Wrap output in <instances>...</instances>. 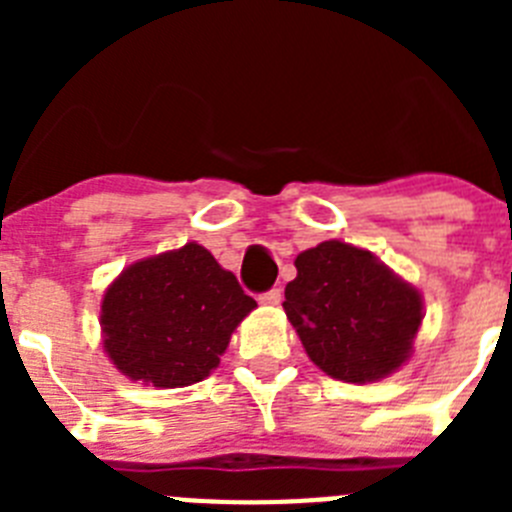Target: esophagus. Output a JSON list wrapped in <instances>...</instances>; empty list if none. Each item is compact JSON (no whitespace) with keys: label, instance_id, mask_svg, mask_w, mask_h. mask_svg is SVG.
<instances>
[{"label":"esophagus","instance_id":"obj_1","mask_svg":"<svg viewBox=\"0 0 512 512\" xmlns=\"http://www.w3.org/2000/svg\"><path fill=\"white\" fill-rule=\"evenodd\" d=\"M259 302L261 305H269V307L279 305V302H282V289H269V292H264V295L259 297Z\"/></svg>","mask_w":512,"mask_h":512}]
</instances>
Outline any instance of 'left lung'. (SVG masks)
<instances>
[{"mask_svg": "<svg viewBox=\"0 0 512 512\" xmlns=\"http://www.w3.org/2000/svg\"><path fill=\"white\" fill-rule=\"evenodd\" d=\"M284 312L312 364L341 382L390 377L413 354L423 297L372 251L325 241L295 259Z\"/></svg>", "mask_w": 512, "mask_h": 512, "instance_id": "1", "label": "left lung"}]
</instances>
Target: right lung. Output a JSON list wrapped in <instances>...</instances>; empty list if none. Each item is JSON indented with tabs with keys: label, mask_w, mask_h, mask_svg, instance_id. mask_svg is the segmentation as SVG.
Wrapping results in <instances>:
<instances>
[{
	"label": "right lung",
	"mask_w": 512,
	"mask_h": 512,
	"mask_svg": "<svg viewBox=\"0 0 512 512\" xmlns=\"http://www.w3.org/2000/svg\"><path fill=\"white\" fill-rule=\"evenodd\" d=\"M256 300L200 243L140 259L102 297L104 351L133 382L189 387L210 377Z\"/></svg>",
	"instance_id": "add662e5"
}]
</instances>
